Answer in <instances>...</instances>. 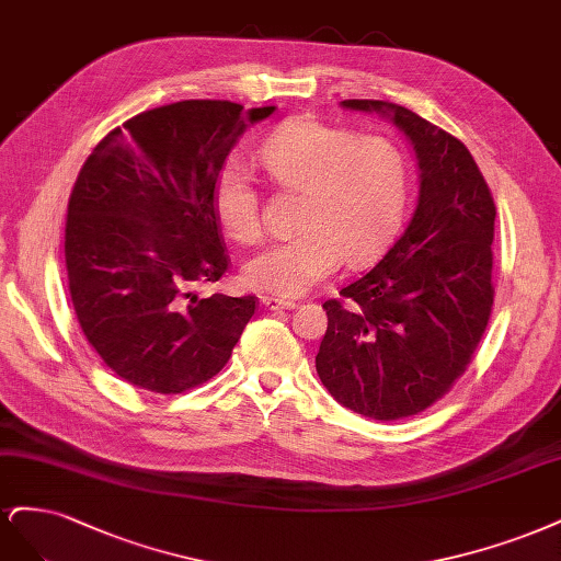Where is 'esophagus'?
<instances>
[{
	"instance_id": "esophagus-1",
	"label": "esophagus",
	"mask_w": 561,
	"mask_h": 561,
	"mask_svg": "<svg viewBox=\"0 0 561 561\" xmlns=\"http://www.w3.org/2000/svg\"><path fill=\"white\" fill-rule=\"evenodd\" d=\"M261 305L265 310H296L298 302L296 300H282V298H273V296H263Z\"/></svg>"
}]
</instances>
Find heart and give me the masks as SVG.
Segmentation results:
<instances>
[{"instance_id": "b5f03b06", "label": "heart", "mask_w": 561, "mask_h": 561, "mask_svg": "<svg viewBox=\"0 0 561 561\" xmlns=\"http://www.w3.org/2000/svg\"><path fill=\"white\" fill-rule=\"evenodd\" d=\"M261 162L273 182L300 193L291 238L270 242L244 263V282L277 298H298L327 279L340 259L356 265L382 244L405 201L408 165L385 137H356L317 118H291L265 139ZM214 207L232 240L261 234L259 193L232 165L214 188Z\"/></svg>"}]
</instances>
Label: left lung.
<instances>
[{
    "label": "left lung",
    "instance_id": "1",
    "mask_svg": "<svg viewBox=\"0 0 561 561\" xmlns=\"http://www.w3.org/2000/svg\"><path fill=\"white\" fill-rule=\"evenodd\" d=\"M340 104L403 133L420 195L385 259L342 288V302H323L329 329L317 373L340 405L379 422L403 420L436 403L471 364L494 302L496 207L457 137L401 104Z\"/></svg>",
    "mask_w": 561,
    "mask_h": 561
}]
</instances>
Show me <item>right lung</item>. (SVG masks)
Wrapping results in <instances>:
<instances>
[{
    "label": "right lung",
    "instance_id": "right-lung-1",
    "mask_svg": "<svg viewBox=\"0 0 561 561\" xmlns=\"http://www.w3.org/2000/svg\"><path fill=\"white\" fill-rule=\"evenodd\" d=\"M275 106L184 100L141 112L88 156L67 207L65 263L85 340L125 382L182 393L219 373L256 298H209L228 256L216 179Z\"/></svg>",
    "mask_w": 561,
    "mask_h": 561
}]
</instances>
